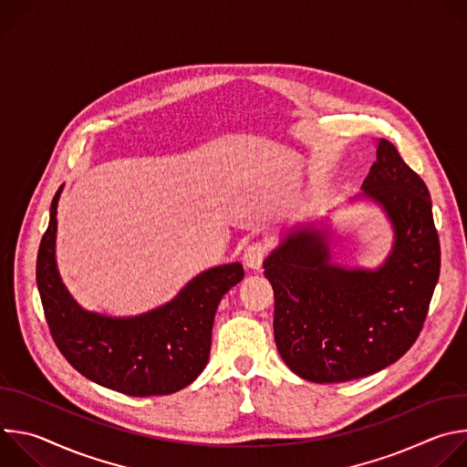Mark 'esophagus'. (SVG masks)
<instances>
[{
	"label": "esophagus",
	"instance_id": "34e87169",
	"mask_svg": "<svg viewBox=\"0 0 467 467\" xmlns=\"http://www.w3.org/2000/svg\"><path fill=\"white\" fill-rule=\"evenodd\" d=\"M265 253H268V245L264 242H254L244 251V264L251 270H260Z\"/></svg>",
	"mask_w": 467,
	"mask_h": 467
}]
</instances>
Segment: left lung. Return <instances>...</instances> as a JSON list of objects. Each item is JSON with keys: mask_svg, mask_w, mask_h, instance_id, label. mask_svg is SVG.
Listing matches in <instances>:
<instances>
[{"mask_svg": "<svg viewBox=\"0 0 467 467\" xmlns=\"http://www.w3.org/2000/svg\"><path fill=\"white\" fill-rule=\"evenodd\" d=\"M382 207L393 245L377 270L330 262L328 233L292 229L264 260L274 286L279 355L301 379L346 382L377 373L418 340L440 277V238L423 179L384 139L362 182Z\"/></svg>", "mask_w": 467, "mask_h": 467, "instance_id": "8db88e82", "label": "left lung"}]
</instances>
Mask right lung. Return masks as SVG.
Instances as JSON below:
<instances>
[{
  "label": "right lung",
  "mask_w": 467,
  "mask_h": 467,
  "mask_svg": "<svg viewBox=\"0 0 467 467\" xmlns=\"http://www.w3.org/2000/svg\"><path fill=\"white\" fill-rule=\"evenodd\" d=\"M57 190L36 256V285L51 337L87 379L130 397L168 395L197 379L209 362L216 308L244 279L240 262L193 277L170 303L132 317L81 308L60 281L55 262Z\"/></svg>",
  "instance_id": "obj_1"
}]
</instances>
